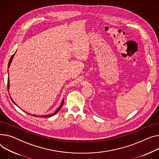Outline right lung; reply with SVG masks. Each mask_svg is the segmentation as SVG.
<instances>
[{
	"label": "right lung",
	"instance_id": "right-lung-1",
	"mask_svg": "<svg viewBox=\"0 0 159 159\" xmlns=\"http://www.w3.org/2000/svg\"><path fill=\"white\" fill-rule=\"evenodd\" d=\"M15 53L14 54H13V56H11V59H10V60H9V64H8V68H9V66H10V65H11V61H12V59H13V57H14V56H15ZM9 77H8V79H7V89H9ZM11 98V97H10ZM11 100H12V102L16 105V103L14 102V101L13 100V99L11 98ZM63 103H64V100H62V103H61V105L59 106V107L56 111V112L54 113V114H48V115H45V116H36V115H33V114H30V115H32V116H36V117H43V118H49V117H51V116H54V115H55L56 114H57L59 111V110L61 109V107H62V105H63ZM26 113H27V112H25ZM27 114H29V113H27Z\"/></svg>",
	"mask_w": 159,
	"mask_h": 159
}]
</instances>
